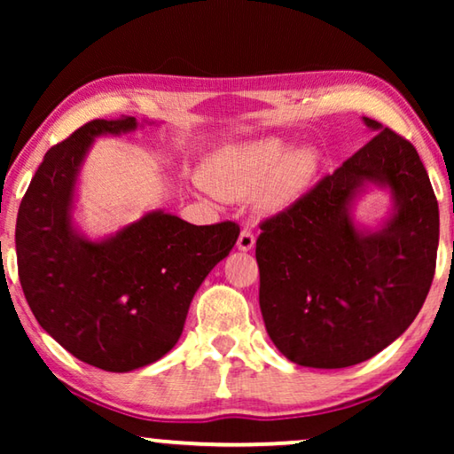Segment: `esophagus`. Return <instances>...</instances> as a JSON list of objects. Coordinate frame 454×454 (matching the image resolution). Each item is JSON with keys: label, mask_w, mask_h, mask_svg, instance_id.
Here are the masks:
<instances>
[{"label": "esophagus", "mask_w": 454, "mask_h": 454, "mask_svg": "<svg viewBox=\"0 0 454 454\" xmlns=\"http://www.w3.org/2000/svg\"><path fill=\"white\" fill-rule=\"evenodd\" d=\"M254 242H256L254 234H252L250 230H242L240 236H238V242H236V246H238V250L248 252V250L254 248Z\"/></svg>", "instance_id": "obj_1"}]
</instances>
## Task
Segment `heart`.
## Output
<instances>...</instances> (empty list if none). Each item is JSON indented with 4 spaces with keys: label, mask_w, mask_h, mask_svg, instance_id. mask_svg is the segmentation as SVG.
I'll use <instances>...</instances> for the list:
<instances>
[{
    "label": "heart",
    "mask_w": 454,
    "mask_h": 454,
    "mask_svg": "<svg viewBox=\"0 0 454 454\" xmlns=\"http://www.w3.org/2000/svg\"><path fill=\"white\" fill-rule=\"evenodd\" d=\"M317 168L318 153L309 145L290 150L284 137L268 136L214 152L198 188L222 200L258 194V204L274 212L302 194Z\"/></svg>",
    "instance_id": "b5f03b06"
}]
</instances>
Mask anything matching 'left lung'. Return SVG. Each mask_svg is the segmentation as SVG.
<instances>
[{"label":"left lung","mask_w":454,"mask_h":454,"mask_svg":"<svg viewBox=\"0 0 454 454\" xmlns=\"http://www.w3.org/2000/svg\"><path fill=\"white\" fill-rule=\"evenodd\" d=\"M374 134L256 242L260 310L290 363L347 368L393 344L425 304L439 248V204L414 145L363 118ZM387 191L380 225L356 218L357 200Z\"/></svg>","instance_id":"obj_1"}]
</instances>
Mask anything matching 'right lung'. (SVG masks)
<instances>
[{"mask_svg": "<svg viewBox=\"0 0 454 454\" xmlns=\"http://www.w3.org/2000/svg\"><path fill=\"white\" fill-rule=\"evenodd\" d=\"M156 121L94 120L45 153L15 224L20 282L35 320L82 363L129 372L170 352L192 298L234 248V222L194 226L150 210L90 238L75 222L82 166L96 137Z\"/></svg>", "mask_w": 454, "mask_h": 454, "instance_id": "add662e5", "label": "right lung"}]
</instances>
